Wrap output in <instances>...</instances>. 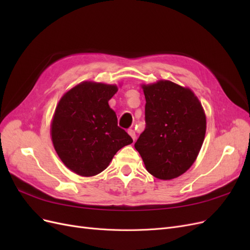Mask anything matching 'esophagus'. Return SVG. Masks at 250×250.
<instances>
[{"mask_svg":"<svg viewBox=\"0 0 250 250\" xmlns=\"http://www.w3.org/2000/svg\"><path fill=\"white\" fill-rule=\"evenodd\" d=\"M128 133H129V135L132 138V140L135 141V138H137V134H135L134 130L133 129H129V130H128Z\"/></svg>","mask_w":250,"mask_h":250,"instance_id":"1","label":"esophagus"}]
</instances>
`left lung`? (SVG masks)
Here are the masks:
<instances>
[{
	"instance_id": "8db88e82",
	"label": "left lung",
	"mask_w": 250,
	"mask_h": 250,
	"mask_svg": "<svg viewBox=\"0 0 250 250\" xmlns=\"http://www.w3.org/2000/svg\"><path fill=\"white\" fill-rule=\"evenodd\" d=\"M142 87L146 127L134 147L154 177L176 178L191 167L202 146L207 120L201 103L191 89L171 81Z\"/></svg>"
}]
</instances>
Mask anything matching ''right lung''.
Here are the masks:
<instances>
[{
	"label": "right lung",
	"mask_w": 250,
	"mask_h": 250,
	"mask_svg": "<svg viewBox=\"0 0 250 250\" xmlns=\"http://www.w3.org/2000/svg\"><path fill=\"white\" fill-rule=\"evenodd\" d=\"M116 85L82 82L60 99L52 121V142L67 168L94 176L108 167L113 155L133 141L118 126L108 105Z\"/></svg>",
	"instance_id": "add662e5"
}]
</instances>
